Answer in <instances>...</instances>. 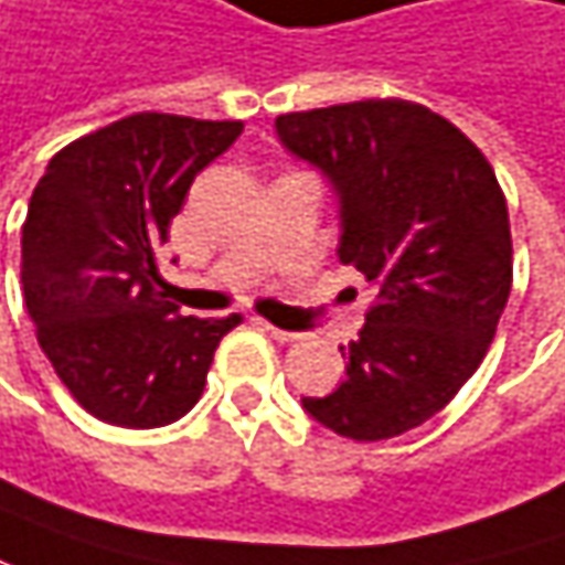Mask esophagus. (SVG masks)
Masks as SVG:
<instances>
[{
    "label": "esophagus",
    "instance_id": "esophagus-1",
    "mask_svg": "<svg viewBox=\"0 0 565 565\" xmlns=\"http://www.w3.org/2000/svg\"><path fill=\"white\" fill-rule=\"evenodd\" d=\"M268 332H271V339H278V342H297L300 339V332H287V329H278V326H271V322H262Z\"/></svg>",
    "mask_w": 565,
    "mask_h": 565
}]
</instances>
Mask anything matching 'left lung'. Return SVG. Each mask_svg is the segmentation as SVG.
I'll return each mask as SVG.
<instances>
[{"label": "left lung", "instance_id": "left-lung-1", "mask_svg": "<svg viewBox=\"0 0 565 565\" xmlns=\"http://www.w3.org/2000/svg\"><path fill=\"white\" fill-rule=\"evenodd\" d=\"M332 182L339 262L377 287L349 377L303 409L351 441H386L441 413L492 345L512 290L505 194L480 147L425 105L367 98L275 120Z\"/></svg>", "mask_w": 565, "mask_h": 565}]
</instances>
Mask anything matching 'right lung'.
<instances>
[{"instance_id": "right-lung-1", "label": "right lung", "mask_w": 565, "mask_h": 565, "mask_svg": "<svg viewBox=\"0 0 565 565\" xmlns=\"http://www.w3.org/2000/svg\"><path fill=\"white\" fill-rule=\"evenodd\" d=\"M243 120L120 117L56 152L21 226V287L38 342L85 413L159 428L204 393L220 339L243 322L182 316L159 249L194 175Z\"/></svg>"}]
</instances>
